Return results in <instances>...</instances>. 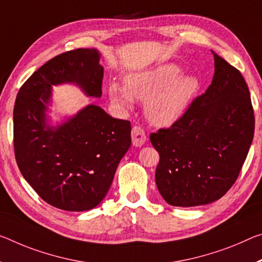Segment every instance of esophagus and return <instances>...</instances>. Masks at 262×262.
<instances>
[{
  "mask_svg": "<svg viewBox=\"0 0 262 262\" xmlns=\"http://www.w3.org/2000/svg\"><path fill=\"white\" fill-rule=\"evenodd\" d=\"M132 140H133V144L135 147H142L144 142L147 141V136L146 133L142 129V128L139 126L133 127L132 129Z\"/></svg>",
  "mask_w": 262,
  "mask_h": 262,
  "instance_id": "1",
  "label": "esophagus"
}]
</instances>
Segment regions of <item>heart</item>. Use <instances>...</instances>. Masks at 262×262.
Listing matches in <instances>:
<instances>
[{"label":"heart","instance_id":"heart-1","mask_svg":"<svg viewBox=\"0 0 262 262\" xmlns=\"http://www.w3.org/2000/svg\"><path fill=\"white\" fill-rule=\"evenodd\" d=\"M175 64H162L150 70L129 73L126 85L112 82L108 89L112 102L132 107L135 100L146 101L144 113L157 127H168L185 113L199 90V80L193 76H181Z\"/></svg>","mask_w":262,"mask_h":262}]
</instances>
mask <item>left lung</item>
Segmentation results:
<instances>
[{
  "label": "left lung",
  "instance_id": "1",
  "mask_svg": "<svg viewBox=\"0 0 262 262\" xmlns=\"http://www.w3.org/2000/svg\"><path fill=\"white\" fill-rule=\"evenodd\" d=\"M212 53L214 74L205 93L171 127L150 134L160 154L157 189L172 206L205 205L222 198L238 178L254 135L246 81Z\"/></svg>",
  "mask_w": 262,
  "mask_h": 262
}]
</instances>
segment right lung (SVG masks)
I'll use <instances>...</instances> for the list:
<instances>
[{
	"label": "right lung",
	"instance_id": "right-lung-1",
	"mask_svg": "<svg viewBox=\"0 0 262 262\" xmlns=\"http://www.w3.org/2000/svg\"><path fill=\"white\" fill-rule=\"evenodd\" d=\"M95 49L58 55L32 73L14 107V149L23 177L48 204L87 211L100 204L130 147V122L87 105L57 127L48 123L52 86L76 84L100 98L103 68Z\"/></svg>",
	"mask_w": 262,
	"mask_h": 262
}]
</instances>
